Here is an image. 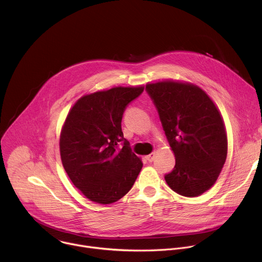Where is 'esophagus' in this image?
<instances>
[{
    "instance_id": "34e87169",
    "label": "esophagus",
    "mask_w": 262,
    "mask_h": 262,
    "mask_svg": "<svg viewBox=\"0 0 262 262\" xmlns=\"http://www.w3.org/2000/svg\"><path fill=\"white\" fill-rule=\"evenodd\" d=\"M155 158H156V152H152V154H150V155L146 157V160H147L148 162H154V161H155Z\"/></svg>"
}]
</instances>
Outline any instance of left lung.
Masks as SVG:
<instances>
[{
  "label": "left lung",
  "instance_id": "8db88e82",
  "mask_svg": "<svg viewBox=\"0 0 262 262\" xmlns=\"http://www.w3.org/2000/svg\"><path fill=\"white\" fill-rule=\"evenodd\" d=\"M175 156L166 182L177 194L197 197L216 181L227 158V134L219 108L191 83L164 81L146 85Z\"/></svg>",
  "mask_w": 262,
  "mask_h": 262
}]
</instances>
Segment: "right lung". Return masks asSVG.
I'll return each instance as SVG.
<instances>
[{
    "label": "right lung",
    "mask_w": 262,
    "mask_h": 262,
    "mask_svg": "<svg viewBox=\"0 0 262 262\" xmlns=\"http://www.w3.org/2000/svg\"><path fill=\"white\" fill-rule=\"evenodd\" d=\"M143 90L139 86L97 91L81 97L69 111L60 136L61 161L72 183L90 201H118L143 167L121 129L126 105Z\"/></svg>",
    "instance_id": "1"
}]
</instances>
